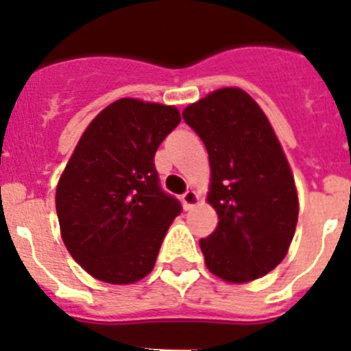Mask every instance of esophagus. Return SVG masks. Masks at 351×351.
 Instances as JSON below:
<instances>
[{
	"label": "esophagus",
	"mask_w": 351,
	"mask_h": 351,
	"mask_svg": "<svg viewBox=\"0 0 351 351\" xmlns=\"http://www.w3.org/2000/svg\"><path fill=\"white\" fill-rule=\"evenodd\" d=\"M181 200H182V206H184V209L190 210L191 207L198 202V195L195 193V191L188 190L181 195Z\"/></svg>",
	"instance_id": "obj_1"
}]
</instances>
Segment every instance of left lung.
Masks as SVG:
<instances>
[{
    "label": "left lung",
    "instance_id": "8db88e82",
    "mask_svg": "<svg viewBox=\"0 0 351 351\" xmlns=\"http://www.w3.org/2000/svg\"><path fill=\"white\" fill-rule=\"evenodd\" d=\"M209 154L218 226L200 239L207 269L230 283L262 278L285 258L299 200L280 141L247 93L223 88L184 108Z\"/></svg>",
    "mask_w": 351,
    "mask_h": 351
}]
</instances>
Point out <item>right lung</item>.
<instances>
[{
	"label": "right lung",
	"mask_w": 351,
	"mask_h": 351,
	"mask_svg": "<svg viewBox=\"0 0 351 351\" xmlns=\"http://www.w3.org/2000/svg\"><path fill=\"white\" fill-rule=\"evenodd\" d=\"M181 123L176 107L121 98L80 137L56 191L70 255L96 280L128 285L153 271L182 210L160 184L154 154Z\"/></svg>",
	"instance_id": "add662e5"
}]
</instances>
